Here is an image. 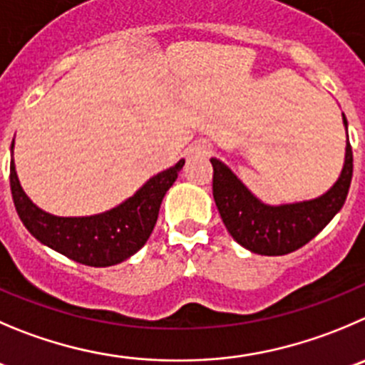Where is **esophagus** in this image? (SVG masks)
<instances>
[{"mask_svg":"<svg viewBox=\"0 0 365 365\" xmlns=\"http://www.w3.org/2000/svg\"><path fill=\"white\" fill-rule=\"evenodd\" d=\"M193 155H207L211 154V145L210 143H199L195 147H192Z\"/></svg>","mask_w":365,"mask_h":365,"instance_id":"obj_1","label":"esophagus"}]
</instances>
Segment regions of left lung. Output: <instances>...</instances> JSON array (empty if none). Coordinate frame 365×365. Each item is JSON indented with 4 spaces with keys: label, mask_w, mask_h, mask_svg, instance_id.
<instances>
[{
    "label": "left lung",
    "mask_w": 365,
    "mask_h": 365,
    "mask_svg": "<svg viewBox=\"0 0 365 365\" xmlns=\"http://www.w3.org/2000/svg\"><path fill=\"white\" fill-rule=\"evenodd\" d=\"M346 133L348 120L342 114ZM213 199L222 222L242 247L262 256H283L315 238L342 210L353 177V152L346 141L342 172L335 185L321 197L303 202L270 206L256 199L229 166L211 158Z\"/></svg>",
    "instance_id": "8db88e82"
}]
</instances>
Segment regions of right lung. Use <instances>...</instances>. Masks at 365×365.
<instances>
[{"label": "right lung", "instance_id": "1", "mask_svg": "<svg viewBox=\"0 0 365 365\" xmlns=\"http://www.w3.org/2000/svg\"><path fill=\"white\" fill-rule=\"evenodd\" d=\"M14 150V143L10 147ZM185 159L159 172L120 206L91 217H55L37 207L21 188L14 158L10 159V190L14 206L30 235L73 262L110 267L136 255L154 231L163 197L175 182Z\"/></svg>", "mask_w": 365, "mask_h": 365}]
</instances>
